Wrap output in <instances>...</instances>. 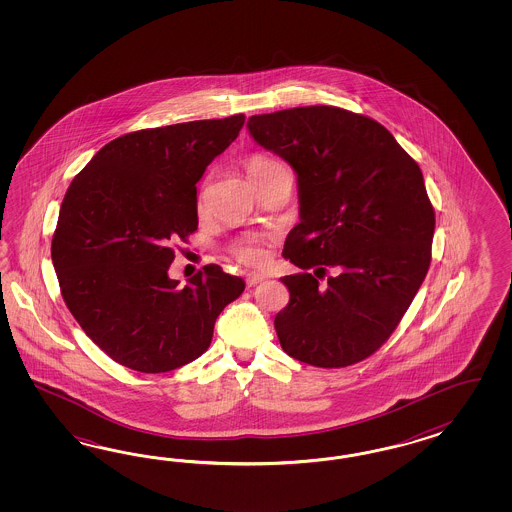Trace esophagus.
I'll return each instance as SVG.
<instances>
[{
    "mask_svg": "<svg viewBox=\"0 0 512 512\" xmlns=\"http://www.w3.org/2000/svg\"><path fill=\"white\" fill-rule=\"evenodd\" d=\"M246 281H248L249 287H253V285H257V283L264 281V276L263 274H257V272H251V274L246 276Z\"/></svg>",
    "mask_w": 512,
    "mask_h": 512,
    "instance_id": "obj_1",
    "label": "esophagus"
}]
</instances>
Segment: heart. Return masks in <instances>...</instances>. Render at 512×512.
<instances>
[{
  "instance_id": "1",
  "label": "heart",
  "mask_w": 512,
  "mask_h": 512,
  "mask_svg": "<svg viewBox=\"0 0 512 512\" xmlns=\"http://www.w3.org/2000/svg\"><path fill=\"white\" fill-rule=\"evenodd\" d=\"M272 163H274V161L264 159V157H253L248 163V172L259 171V169L268 167V165H272ZM236 257H238L240 261H244V263H261L264 255L261 249L240 248L236 249Z\"/></svg>"
}]
</instances>
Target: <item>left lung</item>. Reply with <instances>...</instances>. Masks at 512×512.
Instances as JSON below:
<instances>
[{"label":"left lung","mask_w":512,"mask_h":512,"mask_svg":"<svg viewBox=\"0 0 512 512\" xmlns=\"http://www.w3.org/2000/svg\"><path fill=\"white\" fill-rule=\"evenodd\" d=\"M248 131L296 172L300 223L283 257L291 300L276 315L289 357L343 368L373 355L413 302L432 259L435 214L419 165L372 118L336 107L257 114ZM326 267L337 274L325 284Z\"/></svg>","instance_id":"obj_1"}]
</instances>
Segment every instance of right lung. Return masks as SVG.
I'll return each mask as SVG.
<instances>
[{
	"mask_svg": "<svg viewBox=\"0 0 512 512\" xmlns=\"http://www.w3.org/2000/svg\"><path fill=\"white\" fill-rule=\"evenodd\" d=\"M246 116L142 129L110 140L63 197L52 264L63 300L90 340L135 372L201 357L217 315L244 279L204 266L180 287L172 244L197 231V187Z\"/></svg>",
	"mask_w": 512,
	"mask_h": 512,
	"instance_id": "right-lung-1",
	"label": "right lung"
}]
</instances>
